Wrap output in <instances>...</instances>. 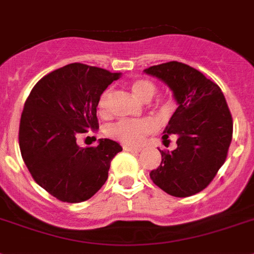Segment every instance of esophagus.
Masks as SVG:
<instances>
[{"mask_svg":"<svg viewBox=\"0 0 254 254\" xmlns=\"http://www.w3.org/2000/svg\"><path fill=\"white\" fill-rule=\"evenodd\" d=\"M124 150H125V151H130V152H139L140 147L130 146V144H125V146H124Z\"/></svg>","mask_w":254,"mask_h":254,"instance_id":"1","label":"esophagus"}]
</instances>
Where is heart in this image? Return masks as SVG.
Here are the masks:
<instances>
[{
	"label": "heart",
	"instance_id": "1",
	"mask_svg": "<svg viewBox=\"0 0 254 254\" xmlns=\"http://www.w3.org/2000/svg\"><path fill=\"white\" fill-rule=\"evenodd\" d=\"M130 87L135 97H138L144 102L151 101L157 91L156 84L153 81L148 80V78H137V80H134L131 82ZM111 97H112V87H107L98 99V111L102 115L108 114ZM157 106L161 111H167L169 110L172 103L169 101L160 99L157 102ZM155 127H156L155 121L146 117V119H138V120L116 121V123L108 125L107 129H106V133L110 137L124 142V143L137 144L143 139L146 134L155 130Z\"/></svg>",
	"mask_w": 254,
	"mask_h": 254
}]
</instances>
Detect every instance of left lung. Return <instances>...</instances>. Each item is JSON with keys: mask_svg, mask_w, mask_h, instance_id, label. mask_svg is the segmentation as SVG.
Returning a JSON list of instances; mask_svg holds the SVG:
<instances>
[{"mask_svg": "<svg viewBox=\"0 0 254 254\" xmlns=\"http://www.w3.org/2000/svg\"><path fill=\"white\" fill-rule=\"evenodd\" d=\"M144 72L165 81L178 108L164 130V140L177 135V148L161 151V163L151 170L152 182L176 197L203 191L226 161L232 139V117L216 82L195 68L168 62Z\"/></svg>", "mask_w": 254, "mask_h": 254, "instance_id": "left-lung-1", "label": "left lung"}]
</instances>
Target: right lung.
I'll list each match as a JSON object with an SVG mask.
<instances>
[{"label":"right lung","mask_w":254,"mask_h":254,"mask_svg":"<svg viewBox=\"0 0 254 254\" xmlns=\"http://www.w3.org/2000/svg\"><path fill=\"white\" fill-rule=\"evenodd\" d=\"M121 73L71 63L38 81L24 103L19 125L20 153L33 180L64 203L90 199L108 178L111 161L123 151L111 139L80 147L81 133L99 127L98 99Z\"/></svg>","instance_id":"add662e5"}]
</instances>
